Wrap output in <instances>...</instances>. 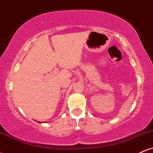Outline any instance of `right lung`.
Wrapping results in <instances>:
<instances>
[{
  "mask_svg": "<svg viewBox=\"0 0 153 153\" xmlns=\"http://www.w3.org/2000/svg\"><path fill=\"white\" fill-rule=\"evenodd\" d=\"M39 123H40V122H39Z\"/></svg>",
  "mask_w": 153,
  "mask_h": 153,
  "instance_id": "right-lung-1",
  "label": "right lung"
}]
</instances>
